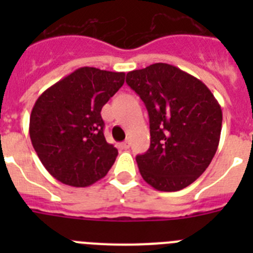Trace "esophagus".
Returning a JSON list of instances; mask_svg holds the SVG:
<instances>
[{"mask_svg": "<svg viewBox=\"0 0 253 253\" xmlns=\"http://www.w3.org/2000/svg\"><path fill=\"white\" fill-rule=\"evenodd\" d=\"M130 144H131V140H130V138H126V139H125L124 142H123V147H124L125 149H128L129 147H130Z\"/></svg>", "mask_w": 253, "mask_h": 253, "instance_id": "1", "label": "esophagus"}]
</instances>
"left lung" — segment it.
Segmentation results:
<instances>
[{"label":"left lung","instance_id":"1","mask_svg":"<svg viewBox=\"0 0 253 253\" xmlns=\"http://www.w3.org/2000/svg\"><path fill=\"white\" fill-rule=\"evenodd\" d=\"M149 115L151 146L137 156L143 180L158 191L185 189L208 169L218 149L223 114L211 91L167 63L126 75Z\"/></svg>","mask_w":253,"mask_h":253}]
</instances>
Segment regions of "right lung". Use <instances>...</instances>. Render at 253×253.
Returning a JSON list of instances; mask_svg holds the SVG:
<instances>
[{"mask_svg": "<svg viewBox=\"0 0 253 253\" xmlns=\"http://www.w3.org/2000/svg\"><path fill=\"white\" fill-rule=\"evenodd\" d=\"M124 72L82 67L46 88L31 110L29 133L46 171L86 187L106 176L118 149L104 135L101 109L124 84Z\"/></svg>", "mask_w": 253, "mask_h": 253, "instance_id": "obj_1", "label": "right lung"}]
</instances>
